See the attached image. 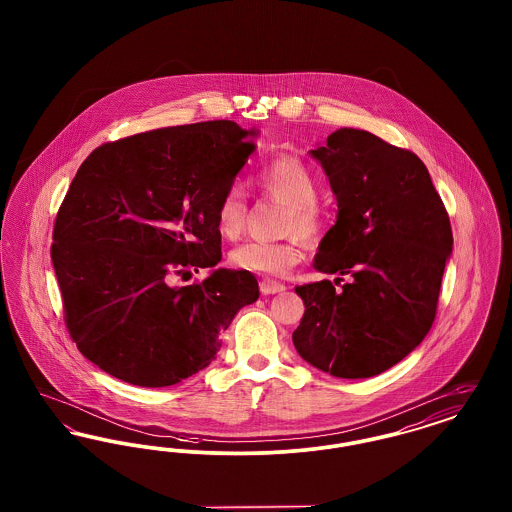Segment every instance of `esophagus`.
<instances>
[{"label": "esophagus", "mask_w": 512, "mask_h": 512, "mask_svg": "<svg viewBox=\"0 0 512 512\" xmlns=\"http://www.w3.org/2000/svg\"><path fill=\"white\" fill-rule=\"evenodd\" d=\"M259 288H261L263 295H272V293L284 292V290H286L284 284H280V282H270V280H263V282L259 284Z\"/></svg>", "instance_id": "esophagus-1"}]
</instances>
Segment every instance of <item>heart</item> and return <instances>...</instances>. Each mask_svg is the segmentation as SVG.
Returning <instances> with one entry per match:
<instances>
[{
	"instance_id": "heart-1",
	"label": "heart",
	"mask_w": 512,
	"mask_h": 512,
	"mask_svg": "<svg viewBox=\"0 0 512 512\" xmlns=\"http://www.w3.org/2000/svg\"><path fill=\"white\" fill-rule=\"evenodd\" d=\"M257 184L265 194L288 205L280 242H247L232 251L230 261L255 274L282 276L303 259V242L315 245L326 234V211L318 203L317 178L295 155L284 153L270 159L257 172ZM247 203L242 188L230 184L217 203V228L228 240H238L245 228Z\"/></svg>"
}]
</instances>
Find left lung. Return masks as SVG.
<instances>
[{"label":"left lung","mask_w":512,"mask_h":512,"mask_svg":"<svg viewBox=\"0 0 512 512\" xmlns=\"http://www.w3.org/2000/svg\"><path fill=\"white\" fill-rule=\"evenodd\" d=\"M330 178L338 220L315 268L343 278L297 286L305 315L297 353L336 378H370L405 359L430 332L445 261L449 215L426 165L403 147L340 128L311 151Z\"/></svg>","instance_id":"1"}]
</instances>
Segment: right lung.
<instances>
[{
	"label": "right lung",
	"instance_id": "1",
	"mask_svg": "<svg viewBox=\"0 0 512 512\" xmlns=\"http://www.w3.org/2000/svg\"><path fill=\"white\" fill-rule=\"evenodd\" d=\"M255 132L209 121L134 134L80 165L55 224L51 261L78 351L122 382L174 386L209 365L219 334L259 297L249 270L219 265L217 203Z\"/></svg>",
	"mask_w": 512,
	"mask_h": 512
}]
</instances>
